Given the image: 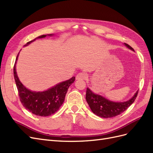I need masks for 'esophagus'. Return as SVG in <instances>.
<instances>
[{
	"label": "esophagus",
	"instance_id": "34e87169",
	"mask_svg": "<svg viewBox=\"0 0 153 153\" xmlns=\"http://www.w3.org/2000/svg\"><path fill=\"white\" fill-rule=\"evenodd\" d=\"M87 78V74L84 72H80L76 76V80H85Z\"/></svg>",
	"mask_w": 153,
	"mask_h": 153
}]
</instances>
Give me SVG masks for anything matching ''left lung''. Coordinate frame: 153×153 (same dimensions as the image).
I'll list each match as a JSON object with an SVG mask.
<instances>
[{
  "mask_svg": "<svg viewBox=\"0 0 153 153\" xmlns=\"http://www.w3.org/2000/svg\"><path fill=\"white\" fill-rule=\"evenodd\" d=\"M125 46L132 51L134 50L129 45L124 43ZM138 91L134 94L130 100L123 102H114L105 98L94 94L88 88L86 90L85 98L91 109L94 114L102 118H111L122 113L134 102Z\"/></svg>",
  "mask_w": 153,
  "mask_h": 153,
  "instance_id": "1",
  "label": "left lung"
}]
</instances>
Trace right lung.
<instances>
[{
  "label": "right lung",
  "instance_id": "obj_1",
  "mask_svg": "<svg viewBox=\"0 0 153 153\" xmlns=\"http://www.w3.org/2000/svg\"><path fill=\"white\" fill-rule=\"evenodd\" d=\"M47 35H40L36 39L44 38ZM48 35L51 36L53 35L50 34ZM36 39L27 42L25 46L33 42ZM18 56L19 54L16 58L15 64L13 67V74L19 98L22 104L27 111L36 116L48 117L55 113L62 105L69 87L75 80V77L73 76L69 80L60 82L45 91H31L23 85L16 75L15 65Z\"/></svg>",
  "mask_w": 153,
  "mask_h": 153
}]
</instances>
